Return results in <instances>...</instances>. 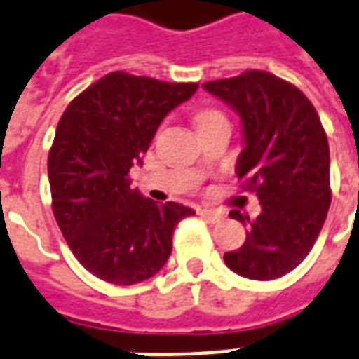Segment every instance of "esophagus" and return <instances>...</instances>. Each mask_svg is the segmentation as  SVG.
<instances>
[{"instance_id":"1","label":"esophagus","mask_w":359,"mask_h":359,"mask_svg":"<svg viewBox=\"0 0 359 359\" xmlns=\"http://www.w3.org/2000/svg\"><path fill=\"white\" fill-rule=\"evenodd\" d=\"M198 213L205 220H209V222H220V220L224 219V215L219 213V211H213V209H198Z\"/></svg>"}]
</instances>
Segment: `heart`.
<instances>
[{
    "mask_svg": "<svg viewBox=\"0 0 359 359\" xmlns=\"http://www.w3.org/2000/svg\"><path fill=\"white\" fill-rule=\"evenodd\" d=\"M211 116H220V114H217V112H203V114H200V118H198V119L211 118Z\"/></svg>",
    "mask_w": 359,
    "mask_h": 359,
    "instance_id": "heart-1",
    "label": "heart"
}]
</instances>
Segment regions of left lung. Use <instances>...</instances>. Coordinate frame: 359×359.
I'll list each match as a JSON object with an SVG mask.
<instances>
[{
    "instance_id": "1",
    "label": "left lung",
    "mask_w": 359,
    "mask_h": 359,
    "mask_svg": "<svg viewBox=\"0 0 359 359\" xmlns=\"http://www.w3.org/2000/svg\"><path fill=\"white\" fill-rule=\"evenodd\" d=\"M241 119L243 150L236 175L257 192L261 215L230 217L249 224L226 266L249 280H276L310 253L331 205L329 144L312 102L274 74L249 70L201 85Z\"/></svg>"
}]
</instances>
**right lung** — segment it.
<instances>
[{
    "label": "right lung",
    "instance_id": "1",
    "mask_svg": "<svg viewBox=\"0 0 359 359\" xmlns=\"http://www.w3.org/2000/svg\"><path fill=\"white\" fill-rule=\"evenodd\" d=\"M198 91V83L112 72L72 100L58 121L47 171L53 213L79 264L114 285L158 274L172 232L190 207L156 203L133 190L159 123Z\"/></svg>",
    "mask_w": 359,
    "mask_h": 359
}]
</instances>
